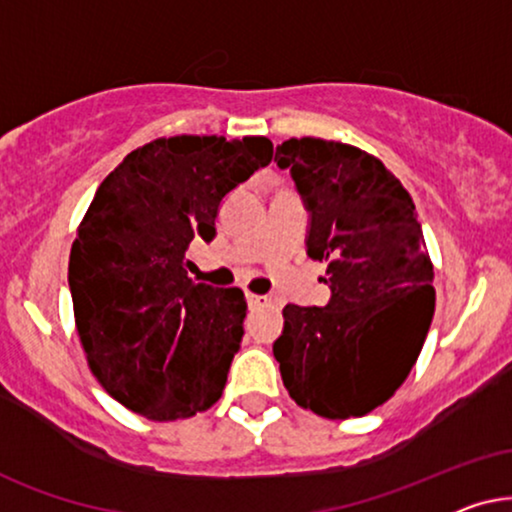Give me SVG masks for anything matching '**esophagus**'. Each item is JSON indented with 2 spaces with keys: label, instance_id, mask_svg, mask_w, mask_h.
<instances>
[{
  "label": "esophagus",
  "instance_id": "34e87169",
  "mask_svg": "<svg viewBox=\"0 0 512 512\" xmlns=\"http://www.w3.org/2000/svg\"><path fill=\"white\" fill-rule=\"evenodd\" d=\"M248 302H250V306H269L271 304V297H267V295H248Z\"/></svg>",
  "mask_w": 512,
  "mask_h": 512
}]
</instances>
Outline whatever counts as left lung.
Listing matches in <instances>:
<instances>
[{
    "instance_id": "1",
    "label": "left lung",
    "mask_w": 512,
    "mask_h": 512,
    "mask_svg": "<svg viewBox=\"0 0 512 512\" xmlns=\"http://www.w3.org/2000/svg\"><path fill=\"white\" fill-rule=\"evenodd\" d=\"M309 210L306 255L325 262V306L283 309L274 342L290 398L325 419L363 417L403 386L435 311L414 201L377 156L320 138L276 147Z\"/></svg>"
}]
</instances>
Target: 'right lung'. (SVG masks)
I'll use <instances>...</instances> for the list:
<instances>
[{"mask_svg":"<svg viewBox=\"0 0 512 512\" xmlns=\"http://www.w3.org/2000/svg\"><path fill=\"white\" fill-rule=\"evenodd\" d=\"M274 156L269 138L175 135L133 149L95 192L72 243L74 323L102 388L152 421L222 398L248 311L243 290L187 276L231 189Z\"/></svg>","mask_w":512,"mask_h":512,"instance_id":"obj_1","label":"right lung"}]
</instances>
